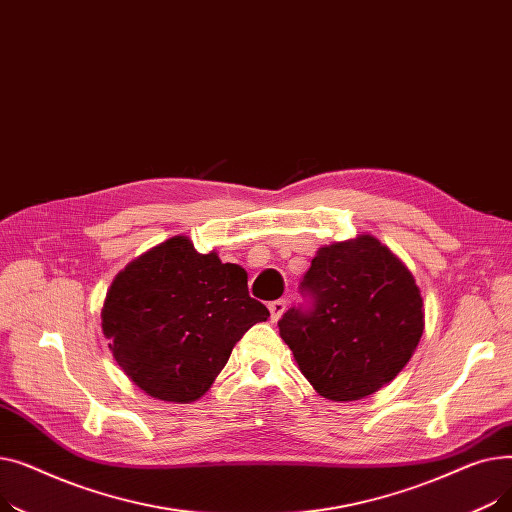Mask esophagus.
Instances as JSON below:
<instances>
[{
  "instance_id": "esophagus-1",
  "label": "esophagus",
  "mask_w": 512,
  "mask_h": 512,
  "mask_svg": "<svg viewBox=\"0 0 512 512\" xmlns=\"http://www.w3.org/2000/svg\"><path fill=\"white\" fill-rule=\"evenodd\" d=\"M286 305H288L286 299H278V301H274V303L270 305V313H272V319H274V321H278V319L284 315Z\"/></svg>"
}]
</instances>
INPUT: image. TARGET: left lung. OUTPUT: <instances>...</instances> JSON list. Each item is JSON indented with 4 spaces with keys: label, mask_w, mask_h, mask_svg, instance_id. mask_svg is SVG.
I'll return each mask as SVG.
<instances>
[{
    "label": "left lung",
    "mask_w": 512,
    "mask_h": 512,
    "mask_svg": "<svg viewBox=\"0 0 512 512\" xmlns=\"http://www.w3.org/2000/svg\"><path fill=\"white\" fill-rule=\"evenodd\" d=\"M303 290L313 307L288 309L278 328L319 396L361 400L411 361L425 328L421 290L375 236L319 247Z\"/></svg>",
    "instance_id": "obj_1"
}]
</instances>
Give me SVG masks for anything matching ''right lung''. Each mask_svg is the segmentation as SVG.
Masks as SVG:
<instances>
[{
    "label": "right lung",
    "instance_id": "right-lung-1",
    "mask_svg": "<svg viewBox=\"0 0 512 512\" xmlns=\"http://www.w3.org/2000/svg\"><path fill=\"white\" fill-rule=\"evenodd\" d=\"M247 272L172 236L132 259L107 288L101 330L128 380L168 402H195L234 344L270 317L249 297Z\"/></svg>",
    "mask_w": 512,
    "mask_h": 512
}]
</instances>
